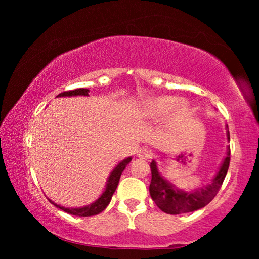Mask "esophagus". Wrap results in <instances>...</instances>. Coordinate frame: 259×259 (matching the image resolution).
Here are the masks:
<instances>
[{"mask_svg": "<svg viewBox=\"0 0 259 259\" xmlns=\"http://www.w3.org/2000/svg\"><path fill=\"white\" fill-rule=\"evenodd\" d=\"M137 155H138V157H140V159L148 160V159H151V157L153 156V153H152L151 150H148V148L143 147V148H140V150L137 152Z\"/></svg>", "mask_w": 259, "mask_h": 259, "instance_id": "34e87169", "label": "esophagus"}]
</instances>
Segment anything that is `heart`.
<instances>
[{
  "instance_id": "1",
  "label": "heart",
  "mask_w": 259,
  "mask_h": 259,
  "mask_svg": "<svg viewBox=\"0 0 259 259\" xmlns=\"http://www.w3.org/2000/svg\"><path fill=\"white\" fill-rule=\"evenodd\" d=\"M140 111L147 117H157L172 107L175 115H179L185 112L186 106L183 100L176 102L172 96H157V97H148L140 103Z\"/></svg>"
}]
</instances>
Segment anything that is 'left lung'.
<instances>
[{
    "label": "left lung",
    "instance_id": "8db88e82",
    "mask_svg": "<svg viewBox=\"0 0 259 259\" xmlns=\"http://www.w3.org/2000/svg\"><path fill=\"white\" fill-rule=\"evenodd\" d=\"M227 139L230 140L229 128L226 126ZM230 146L227 147L226 156L223 160L218 171L214 175L212 181L204 187L196 188L194 191H185L177 187L160 174L156 162H151L152 181L150 184V194L152 200L162 211L170 214H181L199 210L211 202L217 195L223 182L229 170L230 165Z\"/></svg>",
    "mask_w": 259,
    "mask_h": 259
}]
</instances>
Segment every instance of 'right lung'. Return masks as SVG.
Listing matches in <instances>:
<instances>
[{
  "label": "right lung",
  "instance_id": "1",
  "mask_svg": "<svg viewBox=\"0 0 259 259\" xmlns=\"http://www.w3.org/2000/svg\"><path fill=\"white\" fill-rule=\"evenodd\" d=\"M89 89H75V90H71V91H65V93L59 94L57 97H72V96H89ZM133 160V157L129 156L126 159L122 160L119 164H117L115 168L113 169V171L109 174V176L107 178L106 182V186H105V190L102 193V195L99 198L94 201L93 203L84 205V207H80V208H65L63 205H59L55 203L54 201H51L50 199H48L50 202L56 205L57 208H59L63 211L74 214V216H78V217H88V216H95V214H98L103 211V210L106 209L108 203L111 202V199L115 192L117 184H119L120 177L123 170L125 169V166L130 163V161Z\"/></svg>",
  "mask_w": 259,
  "mask_h": 259
}]
</instances>
